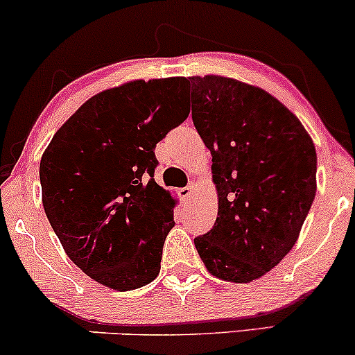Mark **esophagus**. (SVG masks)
Instances as JSON below:
<instances>
[{"label": "esophagus", "instance_id": "1", "mask_svg": "<svg viewBox=\"0 0 355 355\" xmlns=\"http://www.w3.org/2000/svg\"><path fill=\"white\" fill-rule=\"evenodd\" d=\"M181 192V198L184 200H191L192 199V194H194V182H191L189 186L184 187V189L179 191Z\"/></svg>", "mask_w": 355, "mask_h": 355}]
</instances>
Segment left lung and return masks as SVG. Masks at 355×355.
Returning <instances> with one entry per match:
<instances>
[{
    "label": "left lung",
    "instance_id": "left-lung-1",
    "mask_svg": "<svg viewBox=\"0 0 355 355\" xmlns=\"http://www.w3.org/2000/svg\"><path fill=\"white\" fill-rule=\"evenodd\" d=\"M186 80L218 196L216 224L194 245L214 277L253 282L298 240L316 196V148L298 118L263 89L220 76Z\"/></svg>",
    "mask_w": 355,
    "mask_h": 355
}]
</instances>
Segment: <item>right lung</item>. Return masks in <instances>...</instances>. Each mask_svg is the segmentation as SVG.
I'll return each mask as SVG.
<instances>
[{"label":"right lung","mask_w":355,"mask_h":355,"mask_svg":"<svg viewBox=\"0 0 355 355\" xmlns=\"http://www.w3.org/2000/svg\"><path fill=\"white\" fill-rule=\"evenodd\" d=\"M182 77L133 80L87 100L44 151L42 205L65 253L116 291L161 268L176 200L157 186L156 144L189 116Z\"/></svg>","instance_id":"right-lung-1"}]
</instances>
